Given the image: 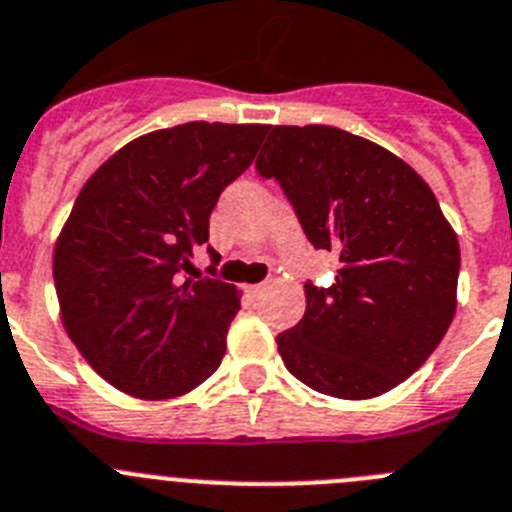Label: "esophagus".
<instances>
[{
	"instance_id": "obj_1",
	"label": "esophagus",
	"mask_w": 512,
	"mask_h": 512,
	"mask_svg": "<svg viewBox=\"0 0 512 512\" xmlns=\"http://www.w3.org/2000/svg\"><path fill=\"white\" fill-rule=\"evenodd\" d=\"M266 289H269V281H261V284H251V287H248V292H251L253 297H261Z\"/></svg>"
}]
</instances>
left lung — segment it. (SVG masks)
I'll return each mask as SVG.
<instances>
[{"instance_id": "left-lung-1", "label": "left lung", "mask_w": 512, "mask_h": 512, "mask_svg": "<svg viewBox=\"0 0 512 512\" xmlns=\"http://www.w3.org/2000/svg\"><path fill=\"white\" fill-rule=\"evenodd\" d=\"M276 177L314 248L340 261L332 287L304 284V317L276 337L289 373L325 396L388 393L426 363L457 312L459 241L424 177L337 126H269Z\"/></svg>"}]
</instances>
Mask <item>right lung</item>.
I'll list each match as a JSON object with an SVG mask.
<instances>
[{"label":"right lung","mask_w":512,"mask_h":512,"mask_svg":"<svg viewBox=\"0 0 512 512\" xmlns=\"http://www.w3.org/2000/svg\"><path fill=\"white\" fill-rule=\"evenodd\" d=\"M264 129L187 121L149 131L78 192L53 251L60 320L119 391L144 401L182 396L223 360L241 292L185 274L208 241L220 192L251 167Z\"/></svg>","instance_id":"add662e5"}]
</instances>
